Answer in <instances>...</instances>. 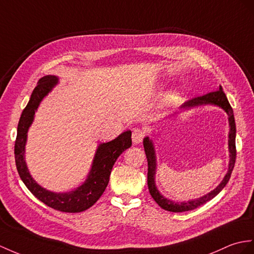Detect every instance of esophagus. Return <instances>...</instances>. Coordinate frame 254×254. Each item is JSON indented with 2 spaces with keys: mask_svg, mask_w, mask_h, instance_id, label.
I'll return each instance as SVG.
<instances>
[{
  "mask_svg": "<svg viewBox=\"0 0 254 254\" xmlns=\"http://www.w3.org/2000/svg\"><path fill=\"white\" fill-rule=\"evenodd\" d=\"M145 135V132L142 130V129H134L133 132H132V142L133 144H139L142 142V140H143Z\"/></svg>",
  "mask_w": 254,
  "mask_h": 254,
  "instance_id": "34e87169",
  "label": "esophagus"
}]
</instances>
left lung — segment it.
Here are the masks:
<instances>
[{"label":"left lung","instance_id":"8db88e82","mask_svg":"<svg viewBox=\"0 0 254 254\" xmlns=\"http://www.w3.org/2000/svg\"><path fill=\"white\" fill-rule=\"evenodd\" d=\"M201 104H213V106L220 107L223 109L228 115V122H230V133H228V150H230V165H228L227 174L225 175L224 179L222 182L216 187L213 190L210 191L207 195L200 197L194 200L190 201H183V202H176L170 199H167L162 194L159 193L158 190L156 189L155 185V172H156V156L155 151H154L153 142L150 140V138L146 137L143 140V146L145 151V155L147 159V187L150 194L152 195L153 199L155 200L160 208H163L167 211L170 212H184L190 211V210H194L197 207H199L203 203H206L210 199H212L213 197L218 195L220 191L224 189L225 185L227 184L228 180H230L232 171L234 169L235 162H236V143H235V139H236V125H235V119L233 109L231 107L230 102H228L227 98L224 94L222 86L219 87V90L211 91L209 94H206L203 96L191 98L190 100L187 101L184 104H182L181 109H190L197 106H201Z\"/></svg>","mask_w":254,"mask_h":254}]
</instances>
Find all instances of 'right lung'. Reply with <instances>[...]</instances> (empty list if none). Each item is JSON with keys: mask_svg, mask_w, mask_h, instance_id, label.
<instances>
[{"mask_svg": "<svg viewBox=\"0 0 254 254\" xmlns=\"http://www.w3.org/2000/svg\"><path fill=\"white\" fill-rule=\"evenodd\" d=\"M58 83V78L54 75L42 77L27 107L22 111L17 128V138L15 141V162L22 182L36 198L44 202L46 206L61 212H82L90 208L100 198L110 180V175L113 165L121 154L131 146V131L127 130L120 134L116 139L101 143L98 146L92 162L91 169L84 184L67 193H54L40 187L29 174L24 160V147L27 142L28 129L33 122L35 111L38 110L43 98Z\"/></svg>", "mask_w": 254, "mask_h": 254, "instance_id": "1", "label": "right lung"}]
</instances>
